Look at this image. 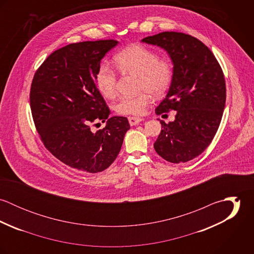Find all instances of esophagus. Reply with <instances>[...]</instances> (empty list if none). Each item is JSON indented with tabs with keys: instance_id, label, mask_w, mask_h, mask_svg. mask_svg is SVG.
<instances>
[{
	"instance_id": "34e87169",
	"label": "esophagus",
	"mask_w": 254,
	"mask_h": 254,
	"mask_svg": "<svg viewBox=\"0 0 254 254\" xmlns=\"http://www.w3.org/2000/svg\"><path fill=\"white\" fill-rule=\"evenodd\" d=\"M129 120V123L131 126H134V125H138L140 122H142L144 119L143 118H140V117H134V116H130L128 118Z\"/></svg>"
}]
</instances>
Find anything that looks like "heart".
<instances>
[{"instance_id":"obj_1","label":"heart","mask_w":254,"mask_h":254,"mask_svg":"<svg viewBox=\"0 0 254 254\" xmlns=\"http://www.w3.org/2000/svg\"><path fill=\"white\" fill-rule=\"evenodd\" d=\"M117 68L123 73L138 76V89L142 91L135 97H124L116 102L114 110L122 115H143L151 103V95L160 97L169 89L174 64L169 57L158 55L141 44H133L114 57ZM96 83L101 94L112 99L116 94L117 73L108 64L98 69Z\"/></svg>"}]
</instances>
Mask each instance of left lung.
<instances>
[{
  "label": "left lung",
  "instance_id": "obj_1",
  "mask_svg": "<svg viewBox=\"0 0 254 254\" xmlns=\"http://www.w3.org/2000/svg\"><path fill=\"white\" fill-rule=\"evenodd\" d=\"M142 41L166 50L174 64L168 94L155 112L177 113L173 122L159 120L154 149L169 162H187L202 153L217 132L226 103L224 73L213 53L194 37L165 31Z\"/></svg>",
  "mask_w": 254,
  "mask_h": 254
}]
</instances>
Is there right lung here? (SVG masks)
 <instances>
[{
  "label": "right lung",
  "mask_w": 254,
  "mask_h": 254,
  "mask_svg": "<svg viewBox=\"0 0 254 254\" xmlns=\"http://www.w3.org/2000/svg\"><path fill=\"white\" fill-rule=\"evenodd\" d=\"M116 40L69 44L52 53L34 74L30 108L45 147L64 164L88 173L106 170L117 157L128 119L109 117L96 76ZM107 121L103 130L90 126Z\"/></svg>",
  "instance_id": "1"
}]
</instances>
